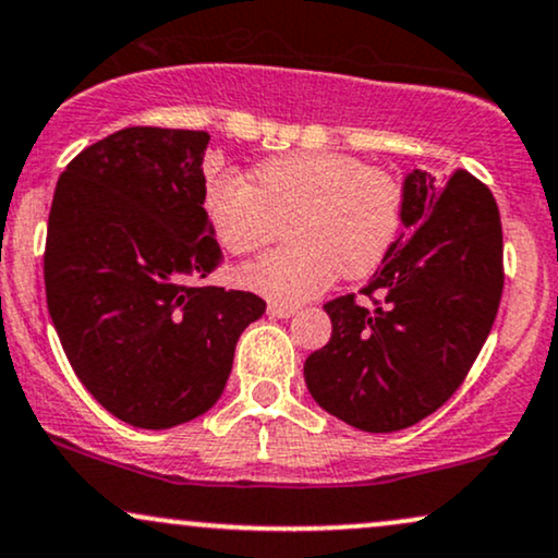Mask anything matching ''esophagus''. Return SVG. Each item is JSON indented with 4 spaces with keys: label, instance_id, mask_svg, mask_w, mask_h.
Here are the masks:
<instances>
[{
    "label": "esophagus",
    "instance_id": "obj_1",
    "mask_svg": "<svg viewBox=\"0 0 558 558\" xmlns=\"http://www.w3.org/2000/svg\"><path fill=\"white\" fill-rule=\"evenodd\" d=\"M267 314H270V317H278V319H288L296 314V308L286 306V304H270L267 306Z\"/></svg>",
    "mask_w": 558,
    "mask_h": 558
}]
</instances>
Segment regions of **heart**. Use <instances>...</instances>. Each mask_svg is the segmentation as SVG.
Masks as SVG:
<instances>
[{
	"mask_svg": "<svg viewBox=\"0 0 558 558\" xmlns=\"http://www.w3.org/2000/svg\"><path fill=\"white\" fill-rule=\"evenodd\" d=\"M203 207L226 252L252 254L280 236L291 244L241 267L239 283L299 304L338 278L372 275L398 244L405 186L392 171L348 153H291L262 160L252 184L233 171L205 179Z\"/></svg>",
	"mask_w": 558,
	"mask_h": 558,
	"instance_id": "b5f03b06",
	"label": "heart"
}]
</instances>
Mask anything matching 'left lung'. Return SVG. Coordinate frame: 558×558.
Masks as SVG:
<instances>
[{"instance_id": "1", "label": "left lung", "mask_w": 558, "mask_h": 558, "mask_svg": "<svg viewBox=\"0 0 558 558\" xmlns=\"http://www.w3.org/2000/svg\"><path fill=\"white\" fill-rule=\"evenodd\" d=\"M411 236L355 293L327 301L330 343L304 364L312 398L361 432L418 424L458 392L499 312L505 241L492 190L468 171L405 179Z\"/></svg>"}]
</instances>
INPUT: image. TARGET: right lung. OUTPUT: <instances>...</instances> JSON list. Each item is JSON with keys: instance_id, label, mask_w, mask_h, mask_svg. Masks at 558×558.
<instances>
[{"instance_id": "1", "label": "right lung", "mask_w": 558, "mask_h": 558, "mask_svg": "<svg viewBox=\"0 0 558 558\" xmlns=\"http://www.w3.org/2000/svg\"><path fill=\"white\" fill-rule=\"evenodd\" d=\"M210 134L126 126L70 160L46 231V304L77 379L111 415L171 428L210 411L250 291L203 286L223 265L203 207Z\"/></svg>"}]
</instances>
